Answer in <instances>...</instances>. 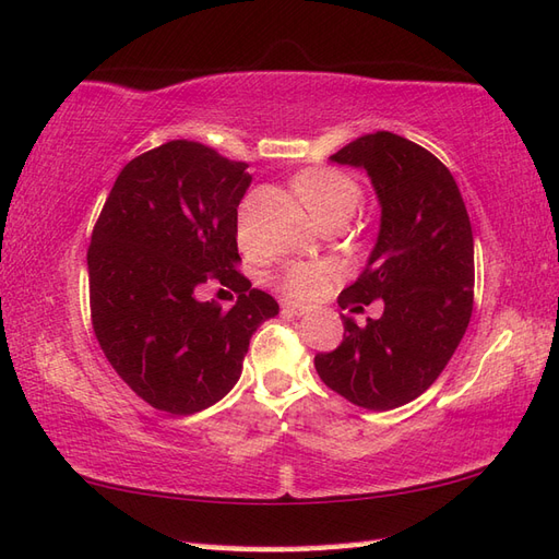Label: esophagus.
Instances as JSON below:
<instances>
[{"mask_svg":"<svg viewBox=\"0 0 559 559\" xmlns=\"http://www.w3.org/2000/svg\"><path fill=\"white\" fill-rule=\"evenodd\" d=\"M281 309H283V314H290V317H302L309 311L305 305H297L290 300H281Z\"/></svg>","mask_w":559,"mask_h":559,"instance_id":"1","label":"esophagus"}]
</instances>
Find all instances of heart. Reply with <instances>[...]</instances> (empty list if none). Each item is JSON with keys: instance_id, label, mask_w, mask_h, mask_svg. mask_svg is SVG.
<instances>
[{"instance_id": "heart-1", "label": "heart", "mask_w": 559, "mask_h": 559, "mask_svg": "<svg viewBox=\"0 0 559 559\" xmlns=\"http://www.w3.org/2000/svg\"><path fill=\"white\" fill-rule=\"evenodd\" d=\"M293 192L307 206V212L314 216L317 224H326L335 218H349L361 200V188L353 176H347L341 168L333 166H314L293 178ZM240 245L250 248V230L240 226ZM335 278V269L331 264H288L281 269L276 278L278 288L297 297V300H314L329 288Z\"/></svg>"}]
</instances>
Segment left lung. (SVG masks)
Here are the masks:
<instances>
[{
    "instance_id": "left-lung-1",
    "label": "left lung",
    "mask_w": 559,
    "mask_h": 559,
    "mask_svg": "<svg viewBox=\"0 0 559 559\" xmlns=\"http://www.w3.org/2000/svg\"><path fill=\"white\" fill-rule=\"evenodd\" d=\"M331 162L365 168L381 204V228L359 278L338 295L341 309L383 300L367 326L343 317L333 353L314 357L331 391L357 407L388 412L431 385L469 326L474 236L448 166L417 142L379 131L338 150Z\"/></svg>"
}]
</instances>
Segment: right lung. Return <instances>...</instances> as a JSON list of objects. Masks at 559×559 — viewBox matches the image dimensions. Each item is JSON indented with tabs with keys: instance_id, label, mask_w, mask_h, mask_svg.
I'll return each instance as SVG.
<instances>
[{
	"instance_id": "right-lung-1",
	"label": "right lung",
	"mask_w": 559,
	"mask_h": 559,
	"mask_svg": "<svg viewBox=\"0 0 559 559\" xmlns=\"http://www.w3.org/2000/svg\"><path fill=\"white\" fill-rule=\"evenodd\" d=\"M252 176L192 140L123 166L87 250L90 314L104 357L159 412H202L238 383L250 338L278 302L236 269L238 204ZM204 282L239 293L202 304Z\"/></svg>"
}]
</instances>
